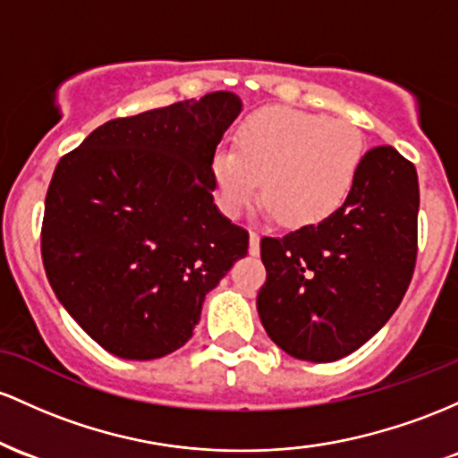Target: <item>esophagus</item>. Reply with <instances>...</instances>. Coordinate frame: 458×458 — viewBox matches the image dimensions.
Here are the masks:
<instances>
[{
  "mask_svg": "<svg viewBox=\"0 0 458 458\" xmlns=\"http://www.w3.org/2000/svg\"><path fill=\"white\" fill-rule=\"evenodd\" d=\"M249 250H250V255H257V253H259V233H257V231H250V244H249Z\"/></svg>",
  "mask_w": 458,
  "mask_h": 458,
  "instance_id": "34e87169",
  "label": "esophagus"
}]
</instances>
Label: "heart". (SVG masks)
Instances as JSON below:
<instances>
[{
	"label": "heart",
	"mask_w": 458,
	"mask_h": 458,
	"mask_svg": "<svg viewBox=\"0 0 458 458\" xmlns=\"http://www.w3.org/2000/svg\"><path fill=\"white\" fill-rule=\"evenodd\" d=\"M363 164V138L346 121L270 107L246 118L235 151H218L214 177L225 209L240 214L259 194L287 227H307L342 208Z\"/></svg>",
	"instance_id": "1"
}]
</instances>
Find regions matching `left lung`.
I'll return each mask as SVG.
<instances>
[{
	"mask_svg": "<svg viewBox=\"0 0 458 458\" xmlns=\"http://www.w3.org/2000/svg\"><path fill=\"white\" fill-rule=\"evenodd\" d=\"M420 186L394 147L363 156L352 192L320 225L261 238L257 311L270 340L302 361H337L398 310L418 259Z\"/></svg>",
	"mask_w": 458,
	"mask_h": 458,
	"instance_id": "obj_1",
	"label": "left lung"
}]
</instances>
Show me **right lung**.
Here are the masks:
<instances>
[{
    "label": "right lung",
    "instance_id": "obj_1",
    "mask_svg": "<svg viewBox=\"0 0 458 458\" xmlns=\"http://www.w3.org/2000/svg\"><path fill=\"white\" fill-rule=\"evenodd\" d=\"M238 95L114 118L63 156L45 197L40 255L51 290L123 359H160L192 337L205 294L249 253V231L214 205V156Z\"/></svg>",
    "mask_w": 458,
    "mask_h": 458
}]
</instances>
